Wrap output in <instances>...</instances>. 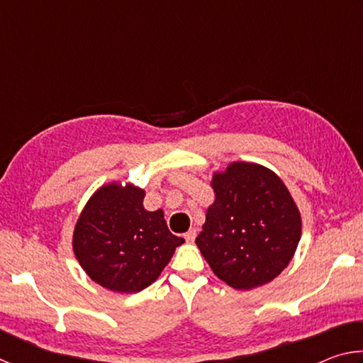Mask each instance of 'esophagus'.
<instances>
[{
	"label": "esophagus",
	"instance_id": "esophagus-1",
	"mask_svg": "<svg viewBox=\"0 0 363 363\" xmlns=\"http://www.w3.org/2000/svg\"><path fill=\"white\" fill-rule=\"evenodd\" d=\"M195 237H196V230L195 229H190V230H187L186 233H184V238H186L187 243H192L195 240Z\"/></svg>",
	"mask_w": 363,
	"mask_h": 363
}]
</instances>
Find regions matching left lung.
I'll list each match as a JSON object with an SVG mask.
<instances>
[{"instance_id":"obj_1","label":"left lung","mask_w":363,"mask_h":363,"mask_svg":"<svg viewBox=\"0 0 363 363\" xmlns=\"http://www.w3.org/2000/svg\"><path fill=\"white\" fill-rule=\"evenodd\" d=\"M216 200L208 208L196 247L213 272L237 290L274 280L296 251L301 216L280 177L237 162L213 176Z\"/></svg>"}]
</instances>
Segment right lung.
<instances>
[{"label":"right lung","mask_w":363,"mask_h":363,"mask_svg":"<svg viewBox=\"0 0 363 363\" xmlns=\"http://www.w3.org/2000/svg\"><path fill=\"white\" fill-rule=\"evenodd\" d=\"M144 190L110 184L91 196L73 232V251L96 284L139 293L158 279L184 243L169 232L163 211H147Z\"/></svg>","instance_id":"right-lung-1"}]
</instances>
